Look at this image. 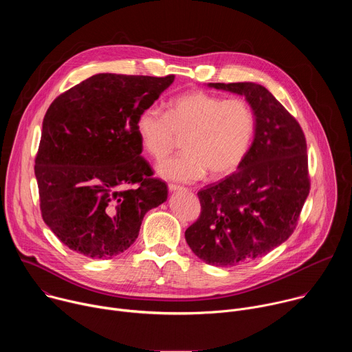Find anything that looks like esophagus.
Here are the masks:
<instances>
[{
    "label": "esophagus",
    "mask_w": 352,
    "mask_h": 352,
    "mask_svg": "<svg viewBox=\"0 0 352 352\" xmlns=\"http://www.w3.org/2000/svg\"><path fill=\"white\" fill-rule=\"evenodd\" d=\"M168 189H170L171 192H175V190H182V189H185V188L181 186V185H177V184H168Z\"/></svg>",
    "instance_id": "obj_1"
}]
</instances>
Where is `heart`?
<instances>
[{"label":"heart","mask_w":352,"mask_h":352,"mask_svg":"<svg viewBox=\"0 0 352 352\" xmlns=\"http://www.w3.org/2000/svg\"><path fill=\"white\" fill-rule=\"evenodd\" d=\"M144 152L164 162L184 139V155L159 166L167 179L193 182L206 174L213 181L234 174L252 144L256 121L252 107L241 97L224 98L206 90H189L173 97L163 114L146 107L135 122Z\"/></svg>","instance_id":"heart-1"}]
</instances>
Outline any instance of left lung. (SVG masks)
I'll list each match as a JSON object with an SVG mask.
<instances>
[{
	"mask_svg": "<svg viewBox=\"0 0 352 352\" xmlns=\"http://www.w3.org/2000/svg\"><path fill=\"white\" fill-rule=\"evenodd\" d=\"M245 96L255 139L241 167L197 192L200 216L185 231L204 262L231 267L267 255L294 232L309 195L307 139L298 121L262 85L210 83Z\"/></svg>",
	"mask_w": 352,
	"mask_h": 352,
	"instance_id": "8db88e82",
	"label": "left lung"
}]
</instances>
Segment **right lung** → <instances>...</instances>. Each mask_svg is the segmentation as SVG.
Listing matches in <instances>:
<instances>
[{
  "label": "right lung",
  "mask_w": 352,
  "mask_h": 352,
  "mask_svg": "<svg viewBox=\"0 0 352 352\" xmlns=\"http://www.w3.org/2000/svg\"><path fill=\"white\" fill-rule=\"evenodd\" d=\"M174 82L97 74L50 104L34 160L44 223L75 252L111 259L138 238L167 185L140 156L135 122Z\"/></svg>",
  "instance_id": "obj_1"
}]
</instances>
